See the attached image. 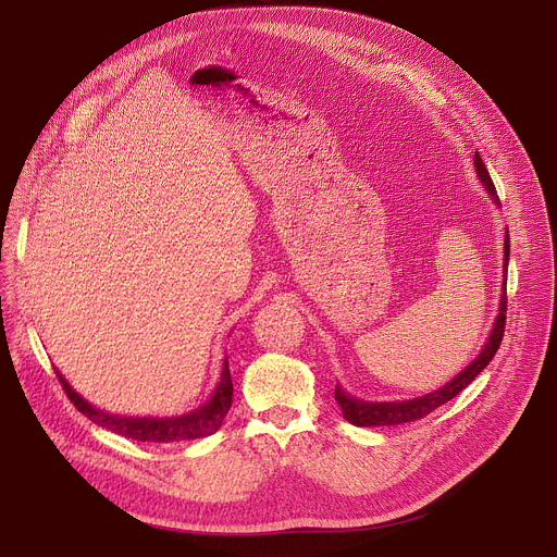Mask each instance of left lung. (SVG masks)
Returning a JSON list of instances; mask_svg holds the SVG:
<instances>
[{
	"label": "left lung",
	"instance_id": "left-lung-1",
	"mask_svg": "<svg viewBox=\"0 0 557 557\" xmlns=\"http://www.w3.org/2000/svg\"><path fill=\"white\" fill-rule=\"evenodd\" d=\"M473 165H475V174H479L481 183L485 185L487 194L492 196V200L496 205H500L496 187L492 183V176L483 163L481 153H473ZM507 264H509V233L505 235V282H503V295H500V308L496 314V322L492 329V335L483 348V352L475 357L465 370H460L449 383H445L443 387L419 396V399H410V401H385V404H370V401H361L350 396L339 383L335 385V401L339 404L344 419L357 428H374V425H401V423H410V421H419L423 417H428L430 412H434L436 408L445 406L447 401H451L458 392H462L475 376H479L490 361L494 359L496 350L500 348L503 335H505V320H507Z\"/></svg>",
	"mask_w": 557,
	"mask_h": 557
}]
</instances>
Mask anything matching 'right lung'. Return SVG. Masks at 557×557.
<instances>
[{"instance_id":"right-lung-1","label":"right lung","mask_w":557,"mask_h":557,"mask_svg":"<svg viewBox=\"0 0 557 557\" xmlns=\"http://www.w3.org/2000/svg\"><path fill=\"white\" fill-rule=\"evenodd\" d=\"M67 399L74 404V408L86 414L92 423L121 434L132 441H147V443H174V441H194L209 436L222 428V421L231 408L233 399V383H231V372H228V359L224 357L220 381L211 394V399L200 406L198 410L183 414V417H168V419H151V417H119L103 412L88 401H84V396H78L70 383L57 372Z\"/></svg>"}]
</instances>
